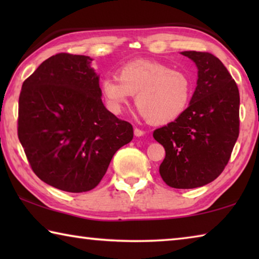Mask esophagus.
Returning <instances> with one entry per match:
<instances>
[{"mask_svg":"<svg viewBox=\"0 0 259 259\" xmlns=\"http://www.w3.org/2000/svg\"><path fill=\"white\" fill-rule=\"evenodd\" d=\"M134 134H135V136L136 137H142V136H144V131L143 130H140V129H138V128H135V130H134Z\"/></svg>","mask_w":259,"mask_h":259,"instance_id":"1","label":"esophagus"}]
</instances>
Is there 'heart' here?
<instances>
[{
    "label": "heart",
    "mask_w": 259,
    "mask_h": 259,
    "mask_svg": "<svg viewBox=\"0 0 259 259\" xmlns=\"http://www.w3.org/2000/svg\"><path fill=\"white\" fill-rule=\"evenodd\" d=\"M107 107L119 114L136 95L139 113L151 124H166L186 111L193 95V80L186 72L153 60H134L100 83Z\"/></svg>",
    "instance_id": "1"
}]
</instances>
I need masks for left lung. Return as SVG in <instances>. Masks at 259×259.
<instances>
[{
    "label": "left lung",
    "instance_id": "left-lung-1",
    "mask_svg": "<svg viewBox=\"0 0 259 259\" xmlns=\"http://www.w3.org/2000/svg\"><path fill=\"white\" fill-rule=\"evenodd\" d=\"M198 67L190 105L178 119L154 130L163 145V182L174 188L201 187L214 181L229 163L239 137L240 95L235 81L217 57L183 51Z\"/></svg>",
    "mask_w": 259,
    "mask_h": 259
}]
</instances>
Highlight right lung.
Listing matches in <instances>:
<instances>
[{"label": "right lung", "mask_w": 259, "mask_h": 259, "mask_svg": "<svg viewBox=\"0 0 259 259\" xmlns=\"http://www.w3.org/2000/svg\"><path fill=\"white\" fill-rule=\"evenodd\" d=\"M88 56L58 54L21 87L18 138L35 175L58 190H93L113 155L134 137L102 102L99 76Z\"/></svg>", "instance_id": "1"}]
</instances>
